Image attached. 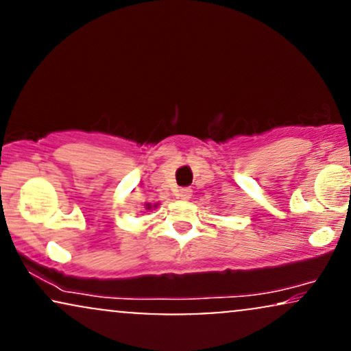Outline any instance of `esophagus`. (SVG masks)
Segmentation results:
<instances>
[{"mask_svg":"<svg viewBox=\"0 0 351 351\" xmlns=\"http://www.w3.org/2000/svg\"><path fill=\"white\" fill-rule=\"evenodd\" d=\"M176 196H178L180 199H189L191 198V189L181 188V189H178V193H176Z\"/></svg>","mask_w":351,"mask_h":351,"instance_id":"obj_1","label":"esophagus"}]
</instances>
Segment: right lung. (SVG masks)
Instances as JSON below:
<instances>
[{
	"label": "right lung",
	"instance_id": "1",
	"mask_svg": "<svg viewBox=\"0 0 351 351\" xmlns=\"http://www.w3.org/2000/svg\"><path fill=\"white\" fill-rule=\"evenodd\" d=\"M152 206H150V204H147V209H150Z\"/></svg>",
	"mask_w": 351,
	"mask_h": 351
}]
</instances>
